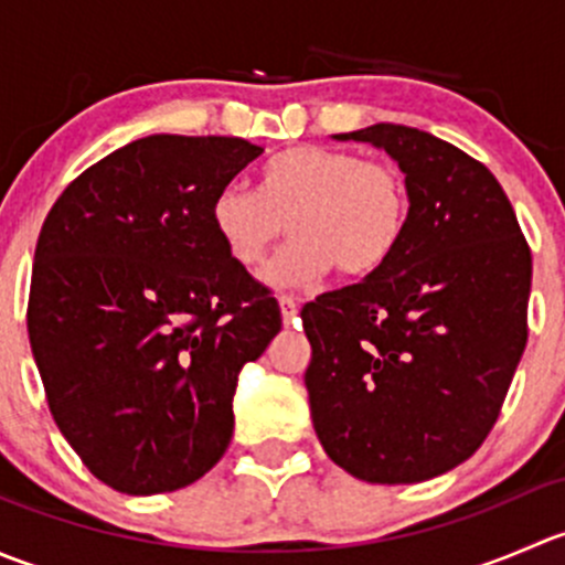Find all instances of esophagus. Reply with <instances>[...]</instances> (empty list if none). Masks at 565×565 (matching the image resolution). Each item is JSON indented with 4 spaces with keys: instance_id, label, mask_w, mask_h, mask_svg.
I'll return each mask as SVG.
<instances>
[{
    "instance_id": "obj_1",
    "label": "esophagus",
    "mask_w": 565,
    "mask_h": 565,
    "mask_svg": "<svg viewBox=\"0 0 565 565\" xmlns=\"http://www.w3.org/2000/svg\"><path fill=\"white\" fill-rule=\"evenodd\" d=\"M278 306H281V317H284V322H295V319H298V300L292 298V295H281V298H278Z\"/></svg>"
}]
</instances>
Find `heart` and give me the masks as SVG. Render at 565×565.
<instances>
[{
    "mask_svg": "<svg viewBox=\"0 0 565 565\" xmlns=\"http://www.w3.org/2000/svg\"><path fill=\"white\" fill-rule=\"evenodd\" d=\"M407 224L409 191L396 167L319 145L273 156L259 193L230 182L210 202V226L243 270H259L284 232L295 235L267 270L276 287H303L330 267L372 276L402 246Z\"/></svg>",
    "mask_w": 565,
    "mask_h": 565,
    "instance_id": "b5f03b06",
    "label": "heart"
}]
</instances>
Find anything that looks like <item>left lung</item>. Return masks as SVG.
Listing matches in <instances>:
<instances>
[{"instance_id": "left-lung-1", "label": "left lung", "mask_w": 565, "mask_h": 565, "mask_svg": "<svg viewBox=\"0 0 565 565\" xmlns=\"http://www.w3.org/2000/svg\"><path fill=\"white\" fill-rule=\"evenodd\" d=\"M339 141L385 150L409 191L402 246L377 273L303 306L311 420L369 483H418L478 451L527 344L533 259L483 163L407 125Z\"/></svg>"}]
</instances>
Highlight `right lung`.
Wrapping results in <instances>:
<instances>
[{
    "label": "right lung",
    "instance_id": "1",
    "mask_svg": "<svg viewBox=\"0 0 565 565\" xmlns=\"http://www.w3.org/2000/svg\"><path fill=\"white\" fill-rule=\"evenodd\" d=\"M262 147L158 134L62 191L32 265V355L56 426L125 494L174 492L224 457L237 374L281 330L226 256L210 202Z\"/></svg>",
    "mask_w": 565,
    "mask_h": 565
}]
</instances>
